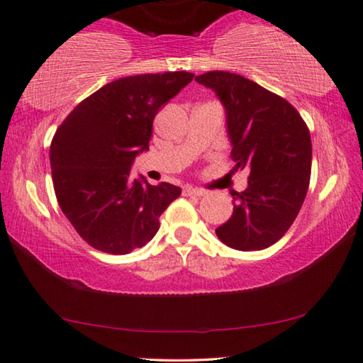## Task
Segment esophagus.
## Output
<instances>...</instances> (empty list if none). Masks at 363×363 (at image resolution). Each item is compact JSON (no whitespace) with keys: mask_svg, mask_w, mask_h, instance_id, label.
<instances>
[{"mask_svg":"<svg viewBox=\"0 0 363 363\" xmlns=\"http://www.w3.org/2000/svg\"><path fill=\"white\" fill-rule=\"evenodd\" d=\"M183 193H185L186 196H204V194H206L204 189L193 188V186H185V188H183Z\"/></svg>","mask_w":363,"mask_h":363,"instance_id":"esophagus-1","label":"esophagus"}]
</instances>
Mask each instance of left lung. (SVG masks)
Masks as SVG:
<instances>
[{
  "instance_id": "1",
  "label": "left lung",
  "mask_w": 363,
  "mask_h": 363,
  "mask_svg": "<svg viewBox=\"0 0 363 363\" xmlns=\"http://www.w3.org/2000/svg\"><path fill=\"white\" fill-rule=\"evenodd\" d=\"M194 81L213 89L225 110L233 169L250 170L248 188L232 193L233 214L216 235L240 252L264 250L289 230L308 191V128L287 100L235 72L211 71Z\"/></svg>"
}]
</instances>
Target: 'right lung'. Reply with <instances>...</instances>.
<instances>
[{"instance_id": "1", "label": "right lung", "mask_w": 363, "mask_h": 363, "mask_svg": "<svg viewBox=\"0 0 363 363\" xmlns=\"http://www.w3.org/2000/svg\"><path fill=\"white\" fill-rule=\"evenodd\" d=\"M186 71L121 77L77 105L50 146L53 186L71 225L96 250L126 255L159 230V217L182 189L131 178L149 150L157 111L193 81Z\"/></svg>"}]
</instances>
